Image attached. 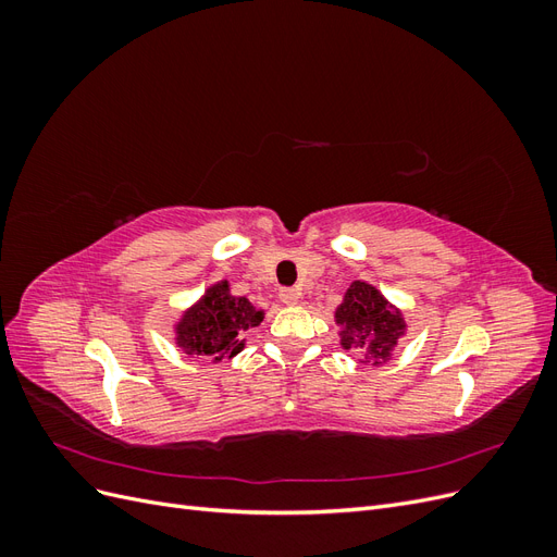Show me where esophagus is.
I'll return each instance as SVG.
<instances>
[{
  "instance_id": "34e87169",
  "label": "esophagus",
  "mask_w": 557,
  "mask_h": 557,
  "mask_svg": "<svg viewBox=\"0 0 557 557\" xmlns=\"http://www.w3.org/2000/svg\"><path fill=\"white\" fill-rule=\"evenodd\" d=\"M299 290L297 288H281V293H278V299L283 301L285 307H293V305H297L299 301Z\"/></svg>"
}]
</instances>
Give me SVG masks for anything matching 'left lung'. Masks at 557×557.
<instances>
[{
    "label": "left lung",
    "instance_id": "left-lung-1",
    "mask_svg": "<svg viewBox=\"0 0 557 557\" xmlns=\"http://www.w3.org/2000/svg\"><path fill=\"white\" fill-rule=\"evenodd\" d=\"M336 325H342V346L364 352V362L374 364L391 360L407 323L387 299L364 281L350 283L344 301L336 307Z\"/></svg>",
    "mask_w": 557,
    "mask_h": 557
}]
</instances>
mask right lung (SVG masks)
<instances>
[{
    "mask_svg": "<svg viewBox=\"0 0 557 557\" xmlns=\"http://www.w3.org/2000/svg\"><path fill=\"white\" fill-rule=\"evenodd\" d=\"M264 313L246 297H234L230 283L211 285L195 307L185 311L176 325V344L188 356H207L213 362L242 352L244 332L258 327Z\"/></svg>",
    "mask_w": 557,
    "mask_h": 557,
    "instance_id": "obj_1",
    "label": "right lung"
}]
</instances>
